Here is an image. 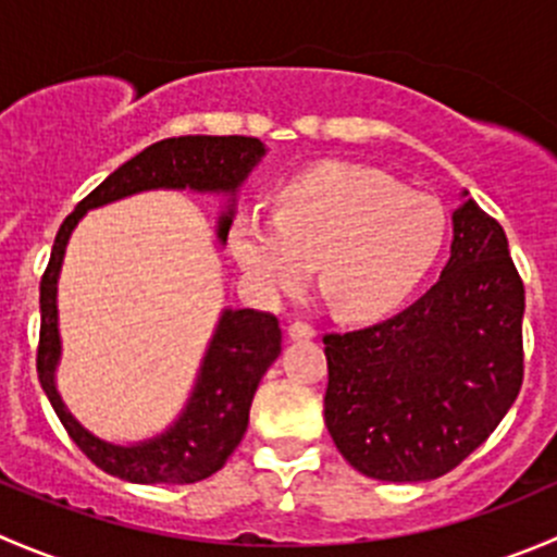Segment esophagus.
<instances>
[{"label":"esophagus","instance_id":"1","mask_svg":"<svg viewBox=\"0 0 557 557\" xmlns=\"http://www.w3.org/2000/svg\"><path fill=\"white\" fill-rule=\"evenodd\" d=\"M288 336H290V339H294V342H299V339H314V336H318V331H314L310 323H301V320H296V323L288 325Z\"/></svg>","mask_w":557,"mask_h":557}]
</instances>
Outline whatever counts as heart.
I'll return each mask as SVG.
<instances>
[{
	"mask_svg": "<svg viewBox=\"0 0 557 557\" xmlns=\"http://www.w3.org/2000/svg\"><path fill=\"white\" fill-rule=\"evenodd\" d=\"M445 243V210L391 174L323 161L277 190V210L239 212L228 252L267 299L301 288L318 258V285L342 318L374 320L409 299Z\"/></svg>",
	"mask_w": 557,
	"mask_h": 557,
	"instance_id": "heart-1",
	"label": "heart"
}]
</instances>
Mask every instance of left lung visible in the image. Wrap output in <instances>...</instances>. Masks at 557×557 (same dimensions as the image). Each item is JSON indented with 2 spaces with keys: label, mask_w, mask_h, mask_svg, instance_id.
Returning a JSON list of instances; mask_svg holds the SVG:
<instances>
[{
  "label": "left lung",
  "mask_w": 557,
  "mask_h": 557,
  "mask_svg": "<svg viewBox=\"0 0 557 557\" xmlns=\"http://www.w3.org/2000/svg\"><path fill=\"white\" fill-rule=\"evenodd\" d=\"M460 199L440 283L383 323L323 336L325 429L342 458L372 480L447 474L520 393L522 280L504 228L469 190Z\"/></svg>",
  "instance_id": "1"
}]
</instances>
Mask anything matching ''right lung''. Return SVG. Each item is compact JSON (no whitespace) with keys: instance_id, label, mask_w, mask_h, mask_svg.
<instances>
[{"instance_id":"right-lung-1","label":"right lung","mask_w":557,"mask_h":557,"mask_svg":"<svg viewBox=\"0 0 557 557\" xmlns=\"http://www.w3.org/2000/svg\"><path fill=\"white\" fill-rule=\"evenodd\" d=\"M267 145L256 137H188L161 139L132 161L117 166L99 183L70 218L61 223L50 250L48 269L39 283V350L37 374L50 407L77 447L107 474L137 485H188L215 474L237 450L247 431L250 404L267 369L283 350V334L274 314L256 310H226L218 318L207 345L194 387L177 418L150 440L107 442L88 431L61 398L55 372L61 363L59 334V274L66 245L88 210L112 205L145 190H190V194L221 196L215 237L226 245L237 194L247 174L261 164Z\"/></svg>"}]
</instances>
